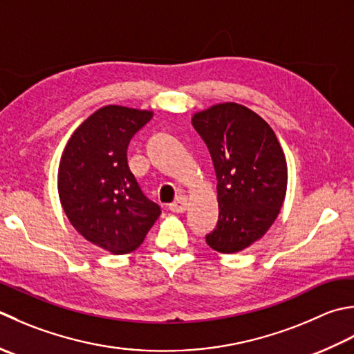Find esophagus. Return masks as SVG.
Here are the masks:
<instances>
[{
    "label": "esophagus",
    "mask_w": 354,
    "mask_h": 354,
    "mask_svg": "<svg viewBox=\"0 0 354 354\" xmlns=\"http://www.w3.org/2000/svg\"><path fill=\"white\" fill-rule=\"evenodd\" d=\"M187 207H189V201H187L185 196H179L176 198L175 203H171L169 205V209L175 213H183L187 210Z\"/></svg>",
    "instance_id": "esophagus-1"
}]
</instances>
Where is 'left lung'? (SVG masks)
I'll return each mask as SVG.
<instances>
[{
	"instance_id": "left-lung-1",
	"label": "left lung",
	"mask_w": 354,
	"mask_h": 354,
	"mask_svg": "<svg viewBox=\"0 0 354 354\" xmlns=\"http://www.w3.org/2000/svg\"><path fill=\"white\" fill-rule=\"evenodd\" d=\"M216 173L219 216L205 236L219 253L250 247L274 223L287 190V162L272 127L236 102L192 118Z\"/></svg>"
}]
</instances>
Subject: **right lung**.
<instances>
[{
    "label": "right lung",
    "instance_id": "obj_1",
    "mask_svg": "<svg viewBox=\"0 0 354 354\" xmlns=\"http://www.w3.org/2000/svg\"><path fill=\"white\" fill-rule=\"evenodd\" d=\"M151 116L147 110L102 107L73 131L61 156L58 192L68 221L115 254L136 250L161 214L127 164L130 140Z\"/></svg>",
    "mask_w": 354,
    "mask_h": 354
}]
</instances>
